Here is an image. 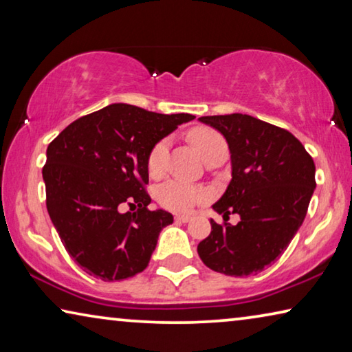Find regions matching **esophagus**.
<instances>
[{"instance_id":"esophagus-1","label":"esophagus","mask_w":352,"mask_h":352,"mask_svg":"<svg viewBox=\"0 0 352 352\" xmlns=\"http://www.w3.org/2000/svg\"><path fill=\"white\" fill-rule=\"evenodd\" d=\"M190 220H192V217L186 216V214H177L175 216V222H180V223H186V222H190Z\"/></svg>"}]
</instances>
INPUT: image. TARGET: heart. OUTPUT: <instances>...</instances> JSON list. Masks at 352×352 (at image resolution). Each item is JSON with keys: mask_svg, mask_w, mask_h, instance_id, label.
I'll return each mask as SVG.
<instances>
[{"mask_svg": "<svg viewBox=\"0 0 352 352\" xmlns=\"http://www.w3.org/2000/svg\"><path fill=\"white\" fill-rule=\"evenodd\" d=\"M189 141L192 142L195 151L205 158L214 148L223 147L225 141L216 130L210 127H195L189 132ZM169 141L160 140L147 155V170L151 177H160L166 169ZM205 197V192L194 184L183 180H170L162 184L157 192V199L164 208L170 211H188L197 201Z\"/></svg>", "mask_w": 352, "mask_h": 352, "instance_id": "1", "label": "heart"}]
</instances>
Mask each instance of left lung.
I'll list each match as a JSON object with an SVG mask.
<instances>
[{
  "label": "left lung",
  "instance_id": "left-lung-1",
  "mask_svg": "<svg viewBox=\"0 0 352 352\" xmlns=\"http://www.w3.org/2000/svg\"><path fill=\"white\" fill-rule=\"evenodd\" d=\"M230 148L231 182L212 210L211 233L197 247L211 270L228 276L256 275L278 259L306 217L315 189V164L287 130L250 115L201 116ZM233 212L236 226L226 222Z\"/></svg>",
  "mask_w": 352,
  "mask_h": 352
}]
</instances>
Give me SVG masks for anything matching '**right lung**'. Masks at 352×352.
Returning a JSON list of instances; mask_svg holds the SVG:
<instances>
[{"instance_id":"obj_1","label":"right lung","mask_w":352,"mask_h":352,"mask_svg":"<svg viewBox=\"0 0 352 352\" xmlns=\"http://www.w3.org/2000/svg\"><path fill=\"white\" fill-rule=\"evenodd\" d=\"M194 118L111 104L76 119L47 146V212L88 275L121 281L146 269L160 231L174 222L170 212L147 208V155ZM124 203L137 210L122 213Z\"/></svg>"}]
</instances>
